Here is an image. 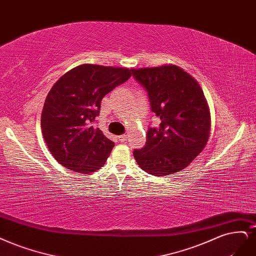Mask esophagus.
<instances>
[{
  "label": "esophagus",
  "instance_id": "obj_1",
  "mask_svg": "<svg viewBox=\"0 0 256 256\" xmlns=\"http://www.w3.org/2000/svg\"><path fill=\"white\" fill-rule=\"evenodd\" d=\"M127 138H128L127 134L120 136H118V140H120V142H122V143H124V142H126V140H127Z\"/></svg>",
  "mask_w": 256,
  "mask_h": 256
}]
</instances>
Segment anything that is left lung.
Segmentation results:
<instances>
[{"label": "left lung", "mask_w": 256, "mask_h": 256, "mask_svg": "<svg viewBox=\"0 0 256 256\" xmlns=\"http://www.w3.org/2000/svg\"><path fill=\"white\" fill-rule=\"evenodd\" d=\"M147 91L158 128H149L146 144L134 156L152 176H168L188 166L206 147L210 131V109L195 78L177 66L132 68Z\"/></svg>", "instance_id": "obj_1"}]
</instances>
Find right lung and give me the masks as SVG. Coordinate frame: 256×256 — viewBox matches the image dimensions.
<instances>
[{
	"label": "right lung",
	"instance_id": "1",
	"mask_svg": "<svg viewBox=\"0 0 256 256\" xmlns=\"http://www.w3.org/2000/svg\"><path fill=\"white\" fill-rule=\"evenodd\" d=\"M130 76L126 68L86 64L58 79L41 114L43 138L56 161L82 174L102 167L114 143L92 124L100 116L104 96Z\"/></svg>",
	"mask_w": 256,
	"mask_h": 256
}]
</instances>
